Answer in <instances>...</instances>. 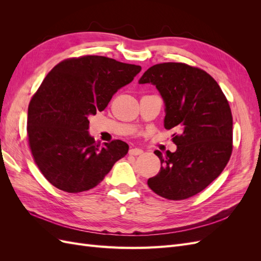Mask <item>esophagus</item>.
Wrapping results in <instances>:
<instances>
[{"instance_id": "34e87169", "label": "esophagus", "mask_w": 261, "mask_h": 261, "mask_svg": "<svg viewBox=\"0 0 261 261\" xmlns=\"http://www.w3.org/2000/svg\"><path fill=\"white\" fill-rule=\"evenodd\" d=\"M128 153L130 155H139V154L143 153V150L139 149V148H133V149H129Z\"/></svg>"}]
</instances>
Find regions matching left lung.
<instances>
[{
	"mask_svg": "<svg viewBox=\"0 0 261 261\" xmlns=\"http://www.w3.org/2000/svg\"><path fill=\"white\" fill-rule=\"evenodd\" d=\"M139 84L155 86L164 102V127L175 128L176 151L162 154L148 186L163 198L181 200L203 191L223 171L232 153L233 117L218 83L204 70L183 63L148 68Z\"/></svg>",
	"mask_w": 261,
	"mask_h": 261,
	"instance_id": "obj_1",
	"label": "left lung"
}]
</instances>
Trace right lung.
Segmentation results:
<instances>
[{
  "instance_id": "obj_1",
  "label": "right lung",
  "mask_w": 261,
  "mask_h": 261,
  "mask_svg": "<svg viewBox=\"0 0 261 261\" xmlns=\"http://www.w3.org/2000/svg\"><path fill=\"white\" fill-rule=\"evenodd\" d=\"M140 70L87 55L63 61L46 75L29 103L27 133L35 162L53 186L67 193L89 191L128 152L122 140L103 146L94 140L89 116L103 111Z\"/></svg>"
}]
</instances>
